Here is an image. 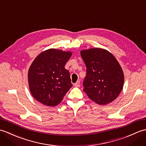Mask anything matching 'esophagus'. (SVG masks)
<instances>
[{
    "label": "esophagus",
    "mask_w": 146,
    "mask_h": 146,
    "mask_svg": "<svg viewBox=\"0 0 146 146\" xmlns=\"http://www.w3.org/2000/svg\"><path fill=\"white\" fill-rule=\"evenodd\" d=\"M74 85H75V87H79L80 86V82L79 81H77L75 84H74Z\"/></svg>",
    "instance_id": "1"
}]
</instances>
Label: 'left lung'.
<instances>
[{
  "label": "left lung",
  "mask_w": 146,
  "mask_h": 146,
  "mask_svg": "<svg viewBox=\"0 0 146 146\" xmlns=\"http://www.w3.org/2000/svg\"><path fill=\"white\" fill-rule=\"evenodd\" d=\"M80 54L86 68L83 91L98 105H107L115 100L124 82L123 70L117 59L102 48L85 49Z\"/></svg>",
  "instance_id": "left-lung-1"
}]
</instances>
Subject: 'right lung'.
<instances>
[{"label": "right lung", "mask_w": 146, "mask_h": 146, "mask_svg": "<svg viewBox=\"0 0 146 146\" xmlns=\"http://www.w3.org/2000/svg\"><path fill=\"white\" fill-rule=\"evenodd\" d=\"M72 52L49 49L33 61L28 71V83L33 97L46 106L54 107L63 100L72 86L69 71L65 69Z\"/></svg>", "instance_id": "obj_1"}]
</instances>
